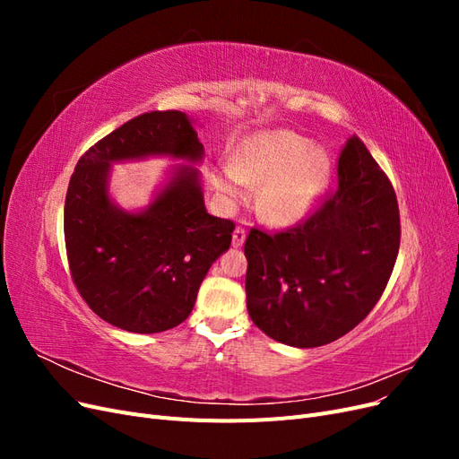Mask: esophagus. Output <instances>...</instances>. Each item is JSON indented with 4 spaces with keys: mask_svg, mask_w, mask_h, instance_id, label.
Listing matches in <instances>:
<instances>
[{
    "mask_svg": "<svg viewBox=\"0 0 459 459\" xmlns=\"http://www.w3.org/2000/svg\"><path fill=\"white\" fill-rule=\"evenodd\" d=\"M245 238H247V231H245V228H241V226L235 228V230H233V235H231V243H233V247H243Z\"/></svg>",
    "mask_w": 459,
    "mask_h": 459,
    "instance_id": "esophagus-1",
    "label": "esophagus"
}]
</instances>
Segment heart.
<instances>
[{
	"instance_id": "obj_1",
	"label": "heart",
	"mask_w": 459,
	"mask_h": 459,
	"mask_svg": "<svg viewBox=\"0 0 459 459\" xmlns=\"http://www.w3.org/2000/svg\"><path fill=\"white\" fill-rule=\"evenodd\" d=\"M331 160L308 137L289 130L258 132L235 149L230 166L218 176L221 195L239 201L245 186H262L258 214L277 226L308 216L327 189Z\"/></svg>"
}]
</instances>
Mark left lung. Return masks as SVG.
Segmentation results:
<instances>
[{
  "instance_id": "obj_1",
  "label": "left lung",
  "mask_w": 459,
  "mask_h": 459,
  "mask_svg": "<svg viewBox=\"0 0 459 459\" xmlns=\"http://www.w3.org/2000/svg\"><path fill=\"white\" fill-rule=\"evenodd\" d=\"M398 247L394 187L352 135L339 155L337 187L307 220L275 233L248 231V316L289 346L314 349L337 341L381 299Z\"/></svg>"
}]
</instances>
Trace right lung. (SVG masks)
Instances as JSON below:
<instances>
[{"mask_svg":"<svg viewBox=\"0 0 459 459\" xmlns=\"http://www.w3.org/2000/svg\"><path fill=\"white\" fill-rule=\"evenodd\" d=\"M170 155L201 160L203 143L182 110H151L105 135L80 157L65 199V245L80 297L107 324L160 333L191 314L212 262L235 224L206 212L199 174L178 169L140 214L107 195L110 162Z\"/></svg>","mask_w":459,"mask_h":459,"instance_id":"1","label":"right lung"}]
</instances>
